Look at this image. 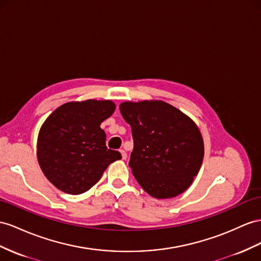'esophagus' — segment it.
<instances>
[{
    "instance_id": "1",
    "label": "esophagus",
    "mask_w": 261,
    "mask_h": 261,
    "mask_svg": "<svg viewBox=\"0 0 261 261\" xmlns=\"http://www.w3.org/2000/svg\"><path fill=\"white\" fill-rule=\"evenodd\" d=\"M120 153H121V156H122V160H125L126 159V153H125V151L124 150H120Z\"/></svg>"
}]
</instances>
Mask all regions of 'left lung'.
<instances>
[{
	"mask_svg": "<svg viewBox=\"0 0 261 261\" xmlns=\"http://www.w3.org/2000/svg\"><path fill=\"white\" fill-rule=\"evenodd\" d=\"M120 112L131 126L129 166L141 188L155 198H171L189 189L204 158L197 125L163 101L123 102Z\"/></svg>",
	"mask_w": 261,
	"mask_h": 261,
	"instance_id": "obj_1",
	"label": "left lung"
}]
</instances>
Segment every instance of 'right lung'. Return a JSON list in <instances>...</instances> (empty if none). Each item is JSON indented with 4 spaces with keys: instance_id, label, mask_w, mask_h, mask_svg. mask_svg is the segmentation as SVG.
<instances>
[{
    "instance_id": "add662e5",
    "label": "right lung",
    "mask_w": 261,
    "mask_h": 261,
    "mask_svg": "<svg viewBox=\"0 0 261 261\" xmlns=\"http://www.w3.org/2000/svg\"><path fill=\"white\" fill-rule=\"evenodd\" d=\"M110 100L68 102L46 119L37 139L39 166L58 190L77 195L95 185L108 165L121 159L107 148L100 124L115 112Z\"/></svg>"
}]
</instances>
